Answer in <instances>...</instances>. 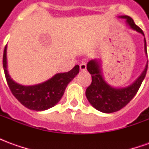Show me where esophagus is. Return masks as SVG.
I'll list each match as a JSON object with an SVG mask.
<instances>
[{
  "instance_id": "obj_1",
  "label": "esophagus",
  "mask_w": 149,
  "mask_h": 149,
  "mask_svg": "<svg viewBox=\"0 0 149 149\" xmlns=\"http://www.w3.org/2000/svg\"><path fill=\"white\" fill-rule=\"evenodd\" d=\"M86 64L84 63V62H82L81 65H80V69H81V71H85L86 70Z\"/></svg>"
}]
</instances>
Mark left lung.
I'll use <instances>...</instances> for the list:
<instances>
[{
    "label": "left lung",
    "instance_id": "8db88e82",
    "mask_svg": "<svg viewBox=\"0 0 149 149\" xmlns=\"http://www.w3.org/2000/svg\"><path fill=\"white\" fill-rule=\"evenodd\" d=\"M119 17L125 19L126 23L132 29L136 30L144 37L143 31L135 24L130 17L120 16ZM144 40V52L148 57L145 38ZM101 66V61L97 59L91 60L87 64L88 71L92 75V83L87 88L85 95L92 106L98 111L104 113L116 112L127 105L136 94L147 72L148 62L139 77L132 84L126 87H117L109 84L103 75Z\"/></svg>",
    "mask_w": 149,
    "mask_h": 149
}]
</instances>
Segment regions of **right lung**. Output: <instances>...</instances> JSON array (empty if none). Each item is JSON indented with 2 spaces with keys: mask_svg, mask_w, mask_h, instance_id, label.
Wrapping results in <instances>:
<instances>
[{
  "mask_svg": "<svg viewBox=\"0 0 149 149\" xmlns=\"http://www.w3.org/2000/svg\"><path fill=\"white\" fill-rule=\"evenodd\" d=\"M7 45L3 54V68L8 87L17 99L24 107L35 111H44L58 103L64 95L68 83L78 74L80 67L77 65L72 70L56 73L48 81L37 84H20L10 77L7 68Z\"/></svg>",
  "mask_w": 149,
  "mask_h": 149,
  "instance_id": "obj_1",
  "label": "right lung"
}]
</instances>
